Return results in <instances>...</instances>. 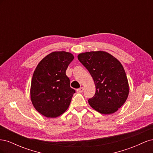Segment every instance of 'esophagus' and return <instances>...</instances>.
<instances>
[{
	"label": "esophagus",
	"instance_id": "esophagus-1",
	"mask_svg": "<svg viewBox=\"0 0 153 153\" xmlns=\"http://www.w3.org/2000/svg\"><path fill=\"white\" fill-rule=\"evenodd\" d=\"M84 88L83 87H82L79 88V89H76V92H78V93H81V92H82L83 91H84Z\"/></svg>",
	"mask_w": 153,
	"mask_h": 153
}]
</instances>
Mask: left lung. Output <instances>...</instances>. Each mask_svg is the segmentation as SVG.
<instances>
[{"label": "left lung", "mask_w": 153, "mask_h": 153, "mask_svg": "<svg viewBox=\"0 0 153 153\" xmlns=\"http://www.w3.org/2000/svg\"><path fill=\"white\" fill-rule=\"evenodd\" d=\"M78 59L90 73L96 86L94 96L88 100L90 106L102 114L117 112L129 94L128 78L121 63L104 51L82 53Z\"/></svg>", "instance_id": "obj_1"}]
</instances>
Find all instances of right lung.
Wrapping results in <instances>:
<instances>
[{
	"label": "right lung",
	"instance_id": "add662e5",
	"mask_svg": "<svg viewBox=\"0 0 153 153\" xmlns=\"http://www.w3.org/2000/svg\"><path fill=\"white\" fill-rule=\"evenodd\" d=\"M74 56L70 52H53L37 66L30 85V100L35 109L48 118H55L65 112L75 91L70 87L66 75Z\"/></svg>",
	"mask_w": 153,
	"mask_h": 153
}]
</instances>
